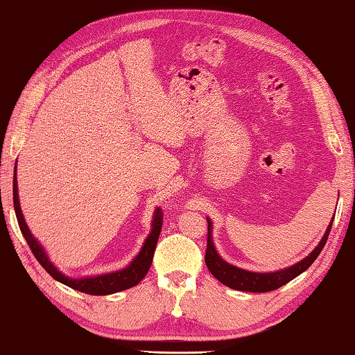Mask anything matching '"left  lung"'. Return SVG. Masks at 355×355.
<instances>
[{
    "instance_id": "8db88e82",
    "label": "left lung",
    "mask_w": 355,
    "mask_h": 355,
    "mask_svg": "<svg viewBox=\"0 0 355 355\" xmlns=\"http://www.w3.org/2000/svg\"><path fill=\"white\" fill-rule=\"evenodd\" d=\"M332 220L331 219L329 225L324 231L323 237L320 239V242L317 247L309 252V254L302 259L300 262L294 263L288 268L284 270H277V271H271V272H254V271H248V270H242L239 266H234L228 263L227 260H223L220 254L214 247L213 242V222L209 218H207L208 222V241H207V252H205V263L209 272L218 279L220 284L227 285L231 289H237V291H247V293H268L274 291L280 286L286 285L288 282H291L302 274L303 271H306L311 265H313L314 260L319 257L322 252L324 243L328 241L329 231L332 227Z\"/></svg>"
}]
</instances>
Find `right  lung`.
<instances>
[{
	"mask_svg": "<svg viewBox=\"0 0 355 355\" xmlns=\"http://www.w3.org/2000/svg\"><path fill=\"white\" fill-rule=\"evenodd\" d=\"M13 208H15V214H17L21 233H23L27 245L31 247L33 256L41 263L42 268H44L55 280L61 282V284L73 288V289H76V291L92 294V295L114 294V293L124 291V289H128V288H132V286L139 284V282L146 277V274L148 272L150 266H151V262H153L156 243H157V239H159V234H161V228H162L161 208H156L153 219H151L150 234L147 236L146 241H144L141 251L137 252L136 257L125 266V268L113 271V272L98 274V276H87V277L75 279V277L66 276V274H62L60 270L56 268V266L52 263V260L49 259L44 248L41 247L38 239H36L31 233V230H28L26 219L23 216V211H21L19 198H18L17 164H15V171H13Z\"/></svg>",
	"mask_w": 355,
	"mask_h": 355,
	"instance_id": "right-lung-1",
	"label": "right lung"
}]
</instances>
